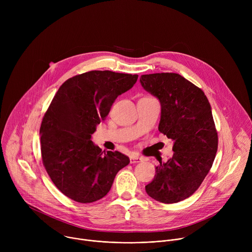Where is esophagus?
I'll list each match as a JSON object with an SVG mask.
<instances>
[{
  "mask_svg": "<svg viewBox=\"0 0 252 252\" xmlns=\"http://www.w3.org/2000/svg\"><path fill=\"white\" fill-rule=\"evenodd\" d=\"M129 161H130V163H136V162L142 161V158H139V157H137V156H131V157L129 158Z\"/></svg>",
  "mask_w": 252,
  "mask_h": 252,
  "instance_id": "1",
  "label": "esophagus"
}]
</instances>
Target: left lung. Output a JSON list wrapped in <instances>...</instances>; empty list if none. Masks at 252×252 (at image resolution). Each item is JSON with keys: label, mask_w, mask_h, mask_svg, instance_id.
I'll use <instances>...</instances> for the list:
<instances>
[{"label": "left lung", "mask_w": 252, "mask_h": 252, "mask_svg": "<svg viewBox=\"0 0 252 252\" xmlns=\"http://www.w3.org/2000/svg\"><path fill=\"white\" fill-rule=\"evenodd\" d=\"M139 81L160 102L158 130L173 140L172 158L159 161L146 191L162 203L179 202L200 187L217 155L211 107L201 89L178 74L142 75Z\"/></svg>", "instance_id": "left-lung-1"}]
</instances>
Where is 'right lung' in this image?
Masks as SVG:
<instances>
[{
    "label": "right lung",
    "instance_id": "obj_1",
    "mask_svg": "<svg viewBox=\"0 0 252 252\" xmlns=\"http://www.w3.org/2000/svg\"><path fill=\"white\" fill-rule=\"evenodd\" d=\"M137 77L91 70L65 81L55 94L40 128L41 153L52 182L68 198L81 203L102 198L129 163L126 156L102 152L91 138Z\"/></svg>",
    "mask_w": 252,
    "mask_h": 252
}]
</instances>
